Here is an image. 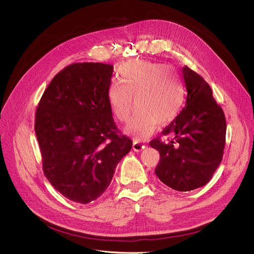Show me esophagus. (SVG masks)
<instances>
[{
    "instance_id": "1",
    "label": "esophagus",
    "mask_w": 254,
    "mask_h": 254,
    "mask_svg": "<svg viewBox=\"0 0 254 254\" xmlns=\"http://www.w3.org/2000/svg\"><path fill=\"white\" fill-rule=\"evenodd\" d=\"M146 147V146L138 141H134V143H132V150L136 151V152H140L141 150H143L144 148Z\"/></svg>"
}]
</instances>
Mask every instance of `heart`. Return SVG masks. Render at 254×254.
<instances>
[{
  "label": "heart",
  "mask_w": 254,
  "mask_h": 254,
  "mask_svg": "<svg viewBox=\"0 0 254 254\" xmlns=\"http://www.w3.org/2000/svg\"><path fill=\"white\" fill-rule=\"evenodd\" d=\"M120 80H114L108 90V102L114 116L125 123L135 105L138 109L126 127L136 140H144L162 126L174 119L184 101L179 79L165 65L150 61H128L120 65Z\"/></svg>",
  "instance_id": "obj_1"
}]
</instances>
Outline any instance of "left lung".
<instances>
[{
    "instance_id": "obj_1",
    "label": "left lung",
    "mask_w": 254,
    "mask_h": 254,
    "mask_svg": "<svg viewBox=\"0 0 254 254\" xmlns=\"http://www.w3.org/2000/svg\"><path fill=\"white\" fill-rule=\"evenodd\" d=\"M182 74L188 98L182 111L163 130L173 139L167 143L156 138L150 146L161 159L155 174L163 183L178 191H190L207 184L221 163L226 123L210 85L190 69Z\"/></svg>"
}]
</instances>
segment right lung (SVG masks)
Instances as JSON below:
<instances>
[{"mask_svg": "<svg viewBox=\"0 0 254 254\" xmlns=\"http://www.w3.org/2000/svg\"><path fill=\"white\" fill-rule=\"evenodd\" d=\"M113 65L77 63L51 80L36 111L43 172L70 201L87 204L107 190L131 148L117 135L108 102Z\"/></svg>", "mask_w": 254, "mask_h": 254, "instance_id": "add662e5", "label": "right lung"}]
</instances>
